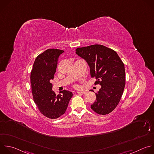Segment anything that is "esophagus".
Returning a JSON list of instances; mask_svg holds the SVG:
<instances>
[{"instance_id":"34e87169","label":"esophagus","mask_w":154,"mask_h":154,"mask_svg":"<svg viewBox=\"0 0 154 154\" xmlns=\"http://www.w3.org/2000/svg\"><path fill=\"white\" fill-rule=\"evenodd\" d=\"M77 93L78 94H85L86 92H85V91H78Z\"/></svg>"}]
</instances>
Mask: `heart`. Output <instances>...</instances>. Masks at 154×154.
<instances>
[{"label": "heart", "mask_w": 154, "mask_h": 154, "mask_svg": "<svg viewBox=\"0 0 154 154\" xmlns=\"http://www.w3.org/2000/svg\"><path fill=\"white\" fill-rule=\"evenodd\" d=\"M75 87H78V86H77V85H75Z\"/></svg>", "instance_id": "1"}]
</instances>
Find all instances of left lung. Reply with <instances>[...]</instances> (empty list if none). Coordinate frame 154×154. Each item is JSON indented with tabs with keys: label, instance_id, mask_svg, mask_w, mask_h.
I'll use <instances>...</instances> for the list:
<instances>
[{
	"label": "left lung",
	"instance_id": "left-lung-1",
	"mask_svg": "<svg viewBox=\"0 0 154 154\" xmlns=\"http://www.w3.org/2000/svg\"><path fill=\"white\" fill-rule=\"evenodd\" d=\"M76 54L88 62L91 77L97 80L94 84L101 85L91 108L100 115L111 113L118 105L125 86L123 62L115 51L101 45L78 48Z\"/></svg>",
	"mask_w": 154,
	"mask_h": 154
}]
</instances>
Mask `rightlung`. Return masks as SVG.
Instances as JSON below:
<instances>
[{
    "instance_id": "1",
    "label": "right lung",
    "mask_w": 154,
    "mask_h": 154,
    "mask_svg": "<svg viewBox=\"0 0 154 154\" xmlns=\"http://www.w3.org/2000/svg\"><path fill=\"white\" fill-rule=\"evenodd\" d=\"M64 52L58 49H48L35 59L31 72V91L34 103L40 113L56 119L64 114L73 94L63 90L56 94L51 80L56 71L59 56Z\"/></svg>"
}]
</instances>
